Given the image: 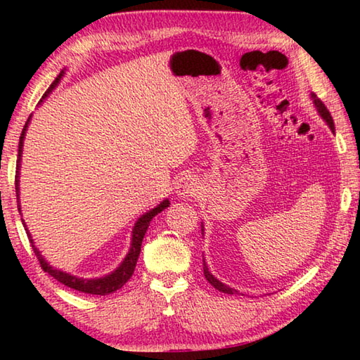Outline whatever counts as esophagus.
I'll use <instances>...</instances> for the list:
<instances>
[{"mask_svg": "<svg viewBox=\"0 0 360 360\" xmlns=\"http://www.w3.org/2000/svg\"><path fill=\"white\" fill-rule=\"evenodd\" d=\"M176 195H179L182 198L195 197L200 191V179L195 174H186L176 182Z\"/></svg>", "mask_w": 360, "mask_h": 360, "instance_id": "obj_1", "label": "esophagus"}]
</instances>
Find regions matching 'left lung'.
<instances>
[{"instance_id":"1","label":"left lung","mask_w":360,"mask_h":360,"mask_svg":"<svg viewBox=\"0 0 360 360\" xmlns=\"http://www.w3.org/2000/svg\"><path fill=\"white\" fill-rule=\"evenodd\" d=\"M309 98L313 100V105H314V108H316V111H318V114L321 115L322 120H324L326 124L328 125V129L332 130V133H335L333 119H332L330 112H328V109L324 106V103H322V101H321V100L318 98V96H316L314 94L309 95ZM202 235H205L203 222H202ZM203 273H205V278L208 279V283L212 285V288L217 289L219 292H224V294H230V295H233V294H240V290H236V289H233V288H230V285L221 283V281H219V279H217L214 275H212V273L210 271L208 265H206V260H205V257H203Z\"/></svg>"}]
</instances>
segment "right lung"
I'll use <instances>...</instances> for the list:
<instances>
[{
  "label": "right lung",
  "mask_w": 360,
  "mask_h": 360,
  "mask_svg": "<svg viewBox=\"0 0 360 360\" xmlns=\"http://www.w3.org/2000/svg\"><path fill=\"white\" fill-rule=\"evenodd\" d=\"M66 72V68H63L60 71V75L56 77V81L51 84V87L47 89V92L42 95V98L39 101V105L42 101H44L53 89L57 87L62 81L63 76ZM30 120H32V115H30L25 127H23L22 130V135H20V141H19V157H17V172H15V193H17V203H19V212H22L20 208V163H22V152H23V141H25V135H27V130H28V125H30ZM169 206V200L165 198L163 202L158 203L155 208L149 210L148 212H144V214L138 219L133 225V230H131V243H130V249L129 252H127L125 259L120 262V265L115 268L114 271L108 273L105 276H100V278H79L71 275V273H66L63 270H58V268H53L49 262L44 259V255L41 254V251L38 248L34 246V240L32 233H30L28 229H27V224L25 221L22 219V224L23 227L27 230V235H28V240L32 243L33 246V251L36 254V257H38L39 264L42 266V270L46 273H49L52 278H56L57 281H60L65 285H68V288L79 290V292H84V294H92V295H109L112 294V292L119 290L122 285H124L129 279L131 278L133 271H135V266H136V262L139 257V252H141V245H143V238L146 235V230H148L149 224L152 219H154L158 212H162L163 210H167Z\"/></svg>",
  "instance_id": "add662e5"
}]
</instances>
